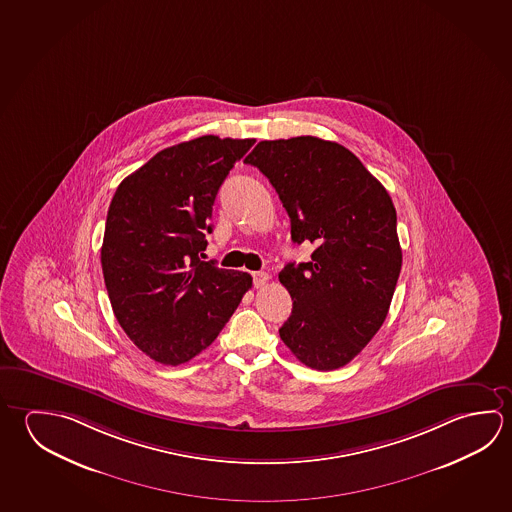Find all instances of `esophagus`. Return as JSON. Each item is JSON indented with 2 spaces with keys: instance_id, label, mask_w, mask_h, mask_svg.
I'll return each mask as SVG.
<instances>
[{
  "instance_id": "34e87169",
  "label": "esophagus",
  "mask_w": 512,
  "mask_h": 512,
  "mask_svg": "<svg viewBox=\"0 0 512 512\" xmlns=\"http://www.w3.org/2000/svg\"><path fill=\"white\" fill-rule=\"evenodd\" d=\"M269 282L268 273H264V271H259V273H253V284L255 287H264Z\"/></svg>"
}]
</instances>
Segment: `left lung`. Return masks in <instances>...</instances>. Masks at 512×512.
<instances>
[{
    "instance_id": "8db88e82",
    "label": "left lung",
    "mask_w": 512,
    "mask_h": 512,
    "mask_svg": "<svg viewBox=\"0 0 512 512\" xmlns=\"http://www.w3.org/2000/svg\"><path fill=\"white\" fill-rule=\"evenodd\" d=\"M244 163L277 190L293 243L316 246L278 273L293 300L280 338L307 367H343L390 309L403 264L394 203L349 149L316 136L264 140Z\"/></svg>"
}]
</instances>
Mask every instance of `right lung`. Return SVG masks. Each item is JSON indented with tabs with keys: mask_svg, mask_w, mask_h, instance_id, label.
I'll use <instances>...</instances> for the list:
<instances>
[{
	"mask_svg": "<svg viewBox=\"0 0 512 512\" xmlns=\"http://www.w3.org/2000/svg\"><path fill=\"white\" fill-rule=\"evenodd\" d=\"M253 144L207 135L172 145L111 199L100 250L111 307L158 363L180 365L207 349L252 287V275L201 257L217 190Z\"/></svg>",
	"mask_w": 512,
	"mask_h": 512,
	"instance_id": "right-lung-1",
	"label": "right lung"
}]
</instances>
